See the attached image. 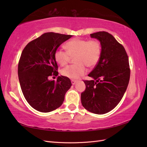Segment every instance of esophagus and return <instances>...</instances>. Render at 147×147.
Wrapping results in <instances>:
<instances>
[{"label":"esophagus","instance_id":"esophagus-1","mask_svg":"<svg viewBox=\"0 0 147 147\" xmlns=\"http://www.w3.org/2000/svg\"><path fill=\"white\" fill-rule=\"evenodd\" d=\"M76 82H77V80H71V83H72V84H75Z\"/></svg>","mask_w":147,"mask_h":147}]
</instances>
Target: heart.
<instances>
[{
	"label": "heart",
	"instance_id": "b5f03b06",
	"mask_svg": "<svg viewBox=\"0 0 147 147\" xmlns=\"http://www.w3.org/2000/svg\"><path fill=\"white\" fill-rule=\"evenodd\" d=\"M65 47L67 51L57 49L55 58L60 65L64 66L69 63L70 56H75V64L61 70V74L69 78L80 77L86 72V66L94 67L100 59L102 48L100 43L97 40L73 38L66 43Z\"/></svg>",
	"mask_w": 147,
	"mask_h": 147
}]
</instances>
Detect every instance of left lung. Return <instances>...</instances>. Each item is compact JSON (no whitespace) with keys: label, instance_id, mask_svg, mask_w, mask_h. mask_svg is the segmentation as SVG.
<instances>
[{"label":"left lung","instance_id":"obj_1","mask_svg":"<svg viewBox=\"0 0 147 147\" xmlns=\"http://www.w3.org/2000/svg\"><path fill=\"white\" fill-rule=\"evenodd\" d=\"M90 36L100 41L102 51L98 63L88 75L93 80H83L86 89L81 101L89 112L102 115L121 100L129 82V64L125 49L112 35L102 31Z\"/></svg>","mask_w":147,"mask_h":147}]
</instances>
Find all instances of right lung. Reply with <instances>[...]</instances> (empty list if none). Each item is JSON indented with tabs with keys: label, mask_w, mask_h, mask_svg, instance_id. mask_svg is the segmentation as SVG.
Wrapping results in <instances>:
<instances>
[{
	"label": "right lung",
	"mask_w": 147,
	"mask_h": 147,
	"mask_svg": "<svg viewBox=\"0 0 147 147\" xmlns=\"http://www.w3.org/2000/svg\"><path fill=\"white\" fill-rule=\"evenodd\" d=\"M73 35L47 32L30 42L22 51L18 74L26 100L38 112L47 113L63 104L70 86V80L64 76L57 80H49L57 76L55 53L62 43Z\"/></svg>",
	"instance_id": "add662e5"
}]
</instances>
